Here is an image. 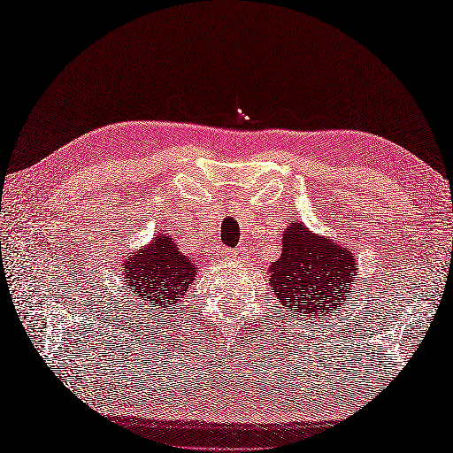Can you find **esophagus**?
Segmentation results:
<instances>
[{"instance_id": "obj_1", "label": "esophagus", "mask_w": 453, "mask_h": 453, "mask_svg": "<svg viewBox=\"0 0 453 453\" xmlns=\"http://www.w3.org/2000/svg\"><path fill=\"white\" fill-rule=\"evenodd\" d=\"M224 255H226V257H232V258H234V257H237V255H239V251H232V249H227V251H224Z\"/></svg>"}]
</instances>
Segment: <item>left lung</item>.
<instances>
[{
	"label": "left lung",
	"instance_id": "8db88e82",
	"mask_svg": "<svg viewBox=\"0 0 453 453\" xmlns=\"http://www.w3.org/2000/svg\"><path fill=\"white\" fill-rule=\"evenodd\" d=\"M271 273V288L286 311L319 317L346 300L356 278V263L346 247L294 224L286 229L282 255Z\"/></svg>",
	"mask_w": 453,
	"mask_h": 453
}]
</instances>
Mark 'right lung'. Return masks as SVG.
<instances>
[{"instance_id": "1", "label": "right lung", "mask_w": 453, "mask_h": 453, "mask_svg": "<svg viewBox=\"0 0 453 453\" xmlns=\"http://www.w3.org/2000/svg\"><path fill=\"white\" fill-rule=\"evenodd\" d=\"M122 273L140 307L163 311L187 296L196 268L167 235H161L153 239L150 247L127 258Z\"/></svg>"}]
</instances>
